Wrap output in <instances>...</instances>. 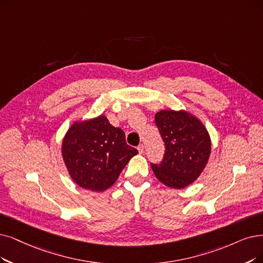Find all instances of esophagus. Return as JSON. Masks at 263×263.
I'll list each match as a JSON object with an SVG mask.
<instances>
[{"label":"esophagus","instance_id":"34e87169","mask_svg":"<svg viewBox=\"0 0 263 263\" xmlns=\"http://www.w3.org/2000/svg\"><path fill=\"white\" fill-rule=\"evenodd\" d=\"M138 151H139V153H140V154H142V153H143V151H144V146H143V144H139V145H138Z\"/></svg>","mask_w":263,"mask_h":263}]
</instances>
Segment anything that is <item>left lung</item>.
<instances>
[{
	"label": "left lung",
	"instance_id": "1",
	"mask_svg": "<svg viewBox=\"0 0 263 263\" xmlns=\"http://www.w3.org/2000/svg\"><path fill=\"white\" fill-rule=\"evenodd\" d=\"M155 124L165 142L160 165H151L157 180L172 189H184L201 176L212 153V139L203 122L187 110H161Z\"/></svg>",
	"mask_w": 263,
	"mask_h": 263
}]
</instances>
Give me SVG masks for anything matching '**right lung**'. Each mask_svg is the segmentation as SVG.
Listing matches in <instances>:
<instances>
[{
	"label": "right lung",
	"mask_w": 263,
	"mask_h": 263,
	"mask_svg": "<svg viewBox=\"0 0 263 263\" xmlns=\"http://www.w3.org/2000/svg\"><path fill=\"white\" fill-rule=\"evenodd\" d=\"M138 154L125 140L121 128L114 127L106 115L76 121L61 143L67 171L79 186L93 192L106 191L132 157Z\"/></svg>",
	"instance_id": "obj_1"
}]
</instances>
